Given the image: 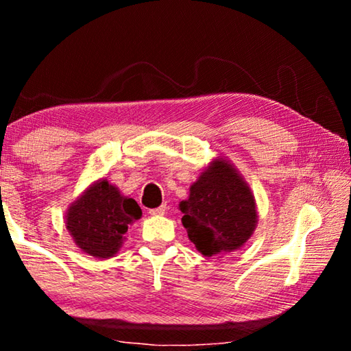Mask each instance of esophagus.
I'll list each match as a JSON object with an SVG mask.
<instances>
[{"label": "esophagus", "mask_w": 351, "mask_h": 351, "mask_svg": "<svg viewBox=\"0 0 351 351\" xmlns=\"http://www.w3.org/2000/svg\"><path fill=\"white\" fill-rule=\"evenodd\" d=\"M165 210H167V204H162V206H159V207H156V209H150V215H164L165 213Z\"/></svg>", "instance_id": "obj_1"}]
</instances>
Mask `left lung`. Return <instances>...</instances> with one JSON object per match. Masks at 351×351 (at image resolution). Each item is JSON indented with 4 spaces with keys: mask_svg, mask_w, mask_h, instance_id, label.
<instances>
[{
    "mask_svg": "<svg viewBox=\"0 0 351 351\" xmlns=\"http://www.w3.org/2000/svg\"><path fill=\"white\" fill-rule=\"evenodd\" d=\"M182 226L198 251L212 257L237 251L258 221L251 187L228 159L218 156L190 186L180 203Z\"/></svg>",
    "mask_w": 351,
    "mask_h": 351,
    "instance_id": "8db88e82",
    "label": "left lung"
}]
</instances>
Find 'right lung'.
Returning <instances> with one entry per match:
<instances>
[{"label":"right lung","instance_id":"add662e5","mask_svg":"<svg viewBox=\"0 0 351 351\" xmlns=\"http://www.w3.org/2000/svg\"><path fill=\"white\" fill-rule=\"evenodd\" d=\"M141 217L138 203L102 178L69 206L64 224L77 247L104 260L114 257L128 228Z\"/></svg>","mask_w":351,"mask_h":351}]
</instances>
